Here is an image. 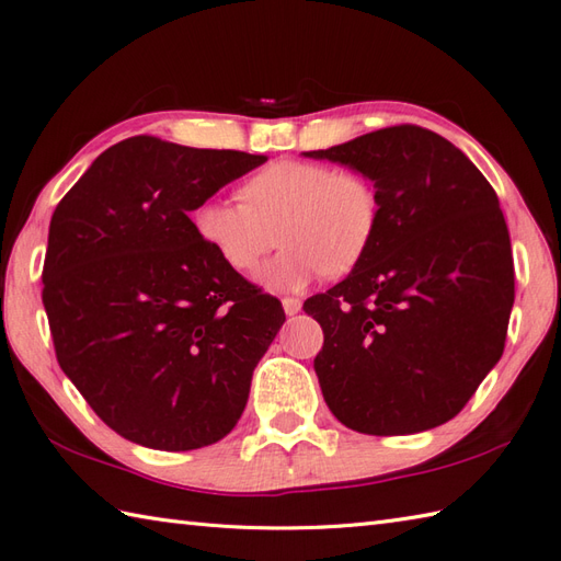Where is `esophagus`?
<instances>
[{
    "label": "esophagus",
    "mask_w": 561,
    "mask_h": 561,
    "mask_svg": "<svg viewBox=\"0 0 561 561\" xmlns=\"http://www.w3.org/2000/svg\"><path fill=\"white\" fill-rule=\"evenodd\" d=\"M283 309L288 317H295L302 309V302L297 297H283Z\"/></svg>",
    "instance_id": "34e87169"
}]
</instances>
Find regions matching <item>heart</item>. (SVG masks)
Returning <instances> with one entry per match:
<instances>
[{
    "label": "heart",
    "mask_w": 561,
    "mask_h": 561,
    "mask_svg": "<svg viewBox=\"0 0 561 561\" xmlns=\"http://www.w3.org/2000/svg\"><path fill=\"white\" fill-rule=\"evenodd\" d=\"M234 198H208L194 210V230L232 271L254 273L273 247L283 252L259 273L276 293L353 271L375 240L379 194L357 170H333L317 160H276L259 170ZM279 234L276 236L275 232Z\"/></svg>",
    "instance_id": "obj_1"
}]
</instances>
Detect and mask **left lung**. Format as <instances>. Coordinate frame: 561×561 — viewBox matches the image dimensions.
I'll list each match as a JSON object with an SVG mask.
<instances>
[{"label":"left lung","mask_w":561,"mask_h":561,"mask_svg":"<svg viewBox=\"0 0 561 561\" xmlns=\"http://www.w3.org/2000/svg\"><path fill=\"white\" fill-rule=\"evenodd\" d=\"M305 156L363 172L379 194L367 254L305 302L323 331V401L377 437L444 425L504 353L514 259L500 198L451 141L415 124Z\"/></svg>","instance_id":"1"}]
</instances>
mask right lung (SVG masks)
I'll use <instances>...</instances> for the list:
<instances>
[{"mask_svg": "<svg viewBox=\"0 0 561 561\" xmlns=\"http://www.w3.org/2000/svg\"><path fill=\"white\" fill-rule=\"evenodd\" d=\"M261 163L131 136L55 208L43 305L57 363L124 439L192 451L238 425L285 312L210 252L190 214Z\"/></svg>", "mask_w": 561, "mask_h": 561, "instance_id": "1", "label": "right lung"}]
</instances>
